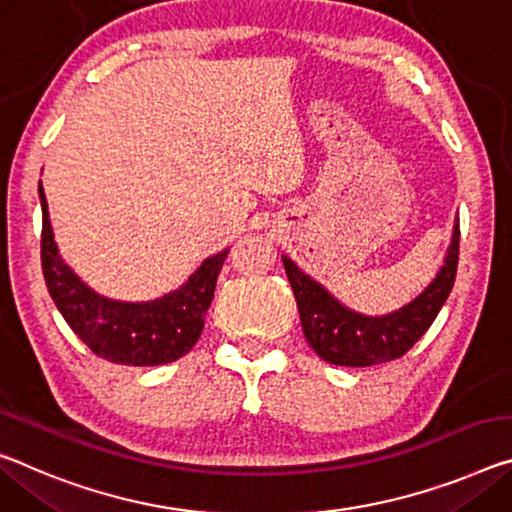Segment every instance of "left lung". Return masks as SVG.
Segmentation results:
<instances>
[{
    "label": "left lung",
    "instance_id": "left-lung-1",
    "mask_svg": "<svg viewBox=\"0 0 512 512\" xmlns=\"http://www.w3.org/2000/svg\"><path fill=\"white\" fill-rule=\"evenodd\" d=\"M460 255V223H456L444 266L412 303L387 316H362L332 298L319 282L282 257L294 289L305 339L321 360L339 367H373L401 358L431 328L456 282Z\"/></svg>",
    "mask_w": 512,
    "mask_h": 512
}]
</instances>
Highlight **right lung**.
<instances>
[{
	"label": "right lung",
	"mask_w": 512,
	"mask_h": 512,
	"mask_svg": "<svg viewBox=\"0 0 512 512\" xmlns=\"http://www.w3.org/2000/svg\"><path fill=\"white\" fill-rule=\"evenodd\" d=\"M38 193L43 207L40 264L45 285L81 342L100 358L129 367H157L189 353L205 328V314L212 305L227 250L205 259L186 285L164 298L150 303L109 300L88 289L63 264L54 243L43 184Z\"/></svg>",
	"instance_id": "obj_1"
}]
</instances>
